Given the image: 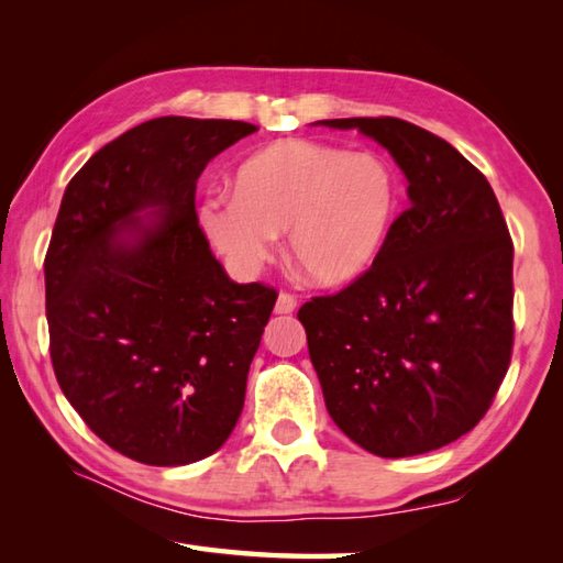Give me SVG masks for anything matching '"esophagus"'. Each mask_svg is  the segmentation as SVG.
<instances>
[{"label":"esophagus","instance_id":"34e87169","mask_svg":"<svg viewBox=\"0 0 563 563\" xmlns=\"http://www.w3.org/2000/svg\"><path fill=\"white\" fill-rule=\"evenodd\" d=\"M297 309V297L290 292H280L278 302H275V314H292Z\"/></svg>","mask_w":563,"mask_h":563}]
</instances>
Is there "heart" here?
<instances>
[{
	"mask_svg": "<svg viewBox=\"0 0 563 563\" xmlns=\"http://www.w3.org/2000/svg\"><path fill=\"white\" fill-rule=\"evenodd\" d=\"M234 196H208L198 224L234 273L254 275L288 230V256L309 283L345 288L375 266L391 232L399 181L375 152L278 140L242 162Z\"/></svg>",
	"mask_w": 563,
	"mask_h": 563,
	"instance_id": "heart-1",
	"label": "heart"
}]
</instances>
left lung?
<instances>
[{"label":"left lung","mask_w":563,"mask_h":563,"mask_svg":"<svg viewBox=\"0 0 563 563\" xmlns=\"http://www.w3.org/2000/svg\"><path fill=\"white\" fill-rule=\"evenodd\" d=\"M317 125L361 130L409 181L375 266L297 312L329 416L377 457L450 445L488 411L512 351V242L494 188L401 118Z\"/></svg>","instance_id":"left-lung-1"}]
</instances>
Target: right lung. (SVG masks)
Returning a JSON list of instances; mask_svg holds the SVG:
<instances>
[{
	"mask_svg": "<svg viewBox=\"0 0 563 563\" xmlns=\"http://www.w3.org/2000/svg\"><path fill=\"white\" fill-rule=\"evenodd\" d=\"M256 125L164 115L101 147L65 188L45 256L59 389L106 445L181 466L224 445L278 300L234 283L196 214L208 162Z\"/></svg>",
	"mask_w": 563,
	"mask_h": 563,
	"instance_id": "right-lung-1",
	"label": "right lung"
}]
</instances>
